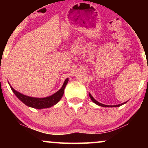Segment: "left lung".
<instances>
[{
	"label": "left lung",
	"instance_id": "obj_1",
	"mask_svg": "<svg viewBox=\"0 0 148 148\" xmlns=\"http://www.w3.org/2000/svg\"><path fill=\"white\" fill-rule=\"evenodd\" d=\"M89 96H90V98H91V100H92L93 102H94L95 104H98V105H99V106H103V107H116V106H121V105H123V104H125V103H126L127 102H124V103H122V104H118V105H114V106H108V105H105V104H101V103H100V102H98V101H96V100H95V99L93 98L92 97V95H91L90 93H89Z\"/></svg>",
	"mask_w": 148,
	"mask_h": 148
}]
</instances>
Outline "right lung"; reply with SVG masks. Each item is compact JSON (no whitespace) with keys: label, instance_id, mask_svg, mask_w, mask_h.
<instances>
[{"label":"right lung","instance_id":"right-lung-1","mask_svg":"<svg viewBox=\"0 0 148 148\" xmlns=\"http://www.w3.org/2000/svg\"><path fill=\"white\" fill-rule=\"evenodd\" d=\"M69 81V79H66L64 81L63 86L57 92H56L55 94H54L52 96L49 97H46V98H32V97H29L25 95H23L21 94V93L17 92V91L14 90L11 86V88L12 91H13L14 94H15V96L21 101L22 102H23L25 105H27V106L32 107V108H37V109H42V108H49L54 105H55L56 103L59 102L60 99H61L62 96H63L64 88L67 84Z\"/></svg>","mask_w":148,"mask_h":148}]
</instances>
